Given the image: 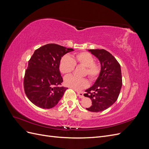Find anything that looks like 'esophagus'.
I'll list each match as a JSON object with an SVG mask.
<instances>
[{"label":"esophagus","mask_w":149,"mask_h":149,"mask_svg":"<svg viewBox=\"0 0 149 149\" xmlns=\"http://www.w3.org/2000/svg\"><path fill=\"white\" fill-rule=\"evenodd\" d=\"M77 94H78V96L80 98L84 97V95H83V92L77 91Z\"/></svg>","instance_id":"esophagus-1"}]
</instances>
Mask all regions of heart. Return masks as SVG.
Masks as SVG:
<instances>
[{
	"instance_id": "b5f03b06",
	"label": "heart",
	"mask_w": 149,
	"mask_h": 149,
	"mask_svg": "<svg viewBox=\"0 0 149 149\" xmlns=\"http://www.w3.org/2000/svg\"><path fill=\"white\" fill-rule=\"evenodd\" d=\"M76 65L85 67L84 76H88L89 79L94 81L99 77L101 71L100 65L94 61V57L88 52H82L76 53L71 58L68 55L62 56L60 61L59 68L61 73L69 74L74 70ZM64 83L70 88L80 91L89 86L88 80L86 78H78L74 76H68L65 78Z\"/></svg>"
}]
</instances>
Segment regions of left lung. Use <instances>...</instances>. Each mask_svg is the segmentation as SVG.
I'll use <instances>...</instances> for the list:
<instances>
[{
  "label": "left lung",
  "instance_id": "left-lung-1",
  "mask_svg": "<svg viewBox=\"0 0 149 149\" xmlns=\"http://www.w3.org/2000/svg\"><path fill=\"white\" fill-rule=\"evenodd\" d=\"M100 60L101 73L92 87L86 90L85 97L91 100L92 105L86 108L91 112L107 109L118 100L122 87V74L119 62L104 49H88Z\"/></svg>",
  "mask_w": 149,
  "mask_h": 149
}]
</instances>
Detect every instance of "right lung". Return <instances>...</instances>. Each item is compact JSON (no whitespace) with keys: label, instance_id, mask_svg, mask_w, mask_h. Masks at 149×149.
I'll list each match as a JSON object with an SVG mask.
<instances>
[{"label":"right lung","instance_id":"add662e5","mask_svg":"<svg viewBox=\"0 0 149 149\" xmlns=\"http://www.w3.org/2000/svg\"><path fill=\"white\" fill-rule=\"evenodd\" d=\"M73 51L55 43L47 44L34 52L29 61L24 78V91L33 104L43 109L55 106L67 89L59 70L60 61Z\"/></svg>","mask_w":149,"mask_h":149}]
</instances>
